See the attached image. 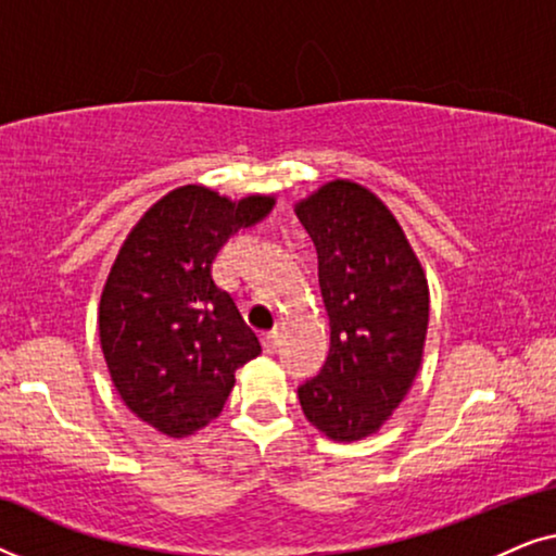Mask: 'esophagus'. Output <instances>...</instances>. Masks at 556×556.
I'll use <instances>...</instances> for the list:
<instances>
[{
  "mask_svg": "<svg viewBox=\"0 0 556 556\" xmlns=\"http://www.w3.org/2000/svg\"><path fill=\"white\" fill-rule=\"evenodd\" d=\"M276 346H278V333L276 331H265L263 333V349L268 354H273L276 352Z\"/></svg>",
  "mask_w": 556,
  "mask_h": 556,
  "instance_id": "34e87169",
  "label": "esophagus"
}]
</instances>
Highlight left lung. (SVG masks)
Here are the masks:
<instances>
[{
	"instance_id": "8db88e82",
	"label": "left lung",
	"mask_w": 556,
	"mask_h": 556,
	"mask_svg": "<svg viewBox=\"0 0 556 556\" xmlns=\"http://www.w3.org/2000/svg\"><path fill=\"white\" fill-rule=\"evenodd\" d=\"M295 215L316 245L331 326L329 356L299 400L311 425L349 443L390 420L420 369L428 280L392 212L354 181H329Z\"/></svg>"
}]
</instances>
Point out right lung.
<instances>
[{
  "mask_svg": "<svg viewBox=\"0 0 556 556\" xmlns=\"http://www.w3.org/2000/svg\"><path fill=\"white\" fill-rule=\"evenodd\" d=\"M273 210L187 185L139 219L101 295V346L113 384L136 417L189 435L223 413L235 369L263 352L232 295L212 278L219 248Z\"/></svg>",
  "mask_w": 556,
  "mask_h": 556,
  "instance_id": "right-lung-1",
  "label": "right lung"
}]
</instances>
